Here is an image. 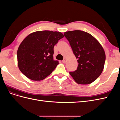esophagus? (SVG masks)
<instances>
[{"label": "esophagus", "mask_w": 120, "mask_h": 120, "mask_svg": "<svg viewBox=\"0 0 120 120\" xmlns=\"http://www.w3.org/2000/svg\"><path fill=\"white\" fill-rule=\"evenodd\" d=\"M67 62V59H64L63 60V63L64 64H66Z\"/></svg>", "instance_id": "obj_1"}]
</instances>
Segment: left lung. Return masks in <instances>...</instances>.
I'll return each mask as SVG.
<instances>
[{"label": "left lung", "instance_id": "8db88e82", "mask_svg": "<svg viewBox=\"0 0 120 120\" xmlns=\"http://www.w3.org/2000/svg\"><path fill=\"white\" fill-rule=\"evenodd\" d=\"M78 60L77 70L70 72L75 82L81 85L93 82L99 77L104 68L106 54L102 46L93 35L82 30L65 32Z\"/></svg>", "mask_w": 120, "mask_h": 120}]
</instances>
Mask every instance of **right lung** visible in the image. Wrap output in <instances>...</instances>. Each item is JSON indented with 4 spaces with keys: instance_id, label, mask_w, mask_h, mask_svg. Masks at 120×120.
I'll return each instance as SVG.
<instances>
[{
    "instance_id": "1",
    "label": "right lung",
    "mask_w": 120,
    "mask_h": 120,
    "mask_svg": "<svg viewBox=\"0 0 120 120\" xmlns=\"http://www.w3.org/2000/svg\"><path fill=\"white\" fill-rule=\"evenodd\" d=\"M64 37L62 33L38 31L29 34L17 50V64L21 72L33 81H41L56 68L59 61L53 59V48Z\"/></svg>"
}]
</instances>
